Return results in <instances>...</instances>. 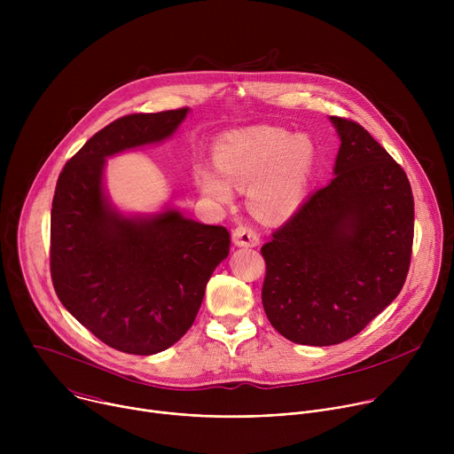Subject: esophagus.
I'll return each instance as SVG.
<instances>
[{
	"instance_id": "34e87169",
	"label": "esophagus",
	"mask_w": 454,
	"mask_h": 454,
	"mask_svg": "<svg viewBox=\"0 0 454 454\" xmlns=\"http://www.w3.org/2000/svg\"><path fill=\"white\" fill-rule=\"evenodd\" d=\"M233 242L235 246H246V247H253L258 242H261V237H258L256 230H253L251 226H237L233 230Z\"/></svg>"
}]
</instances>
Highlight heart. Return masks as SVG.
<instances>
[{
    "instance_id": "heart-1",
    "label": "heart",
    "mask_w": 454,
    "mask_h": 454,
    "mask_svg": "<svg viewBox=\"0 0 454 454\" xmlns=\"http://www.w3.org/2000/svg\"><path fill=\"white\" fill-rule=\"evenodd\" d=\"M216 170L200 165L196 179L217 203L228 205L233 188L247 189L249 210L266 221H282L301 205L309 186L314 145L305 135H289L280 127H251L233 131L214 147Z\"/></svg>"
}]
</instances>
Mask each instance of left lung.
<instances>
[{"instance_id":"8db88e82","label":"left lung","mask_w":454,"mask_h":454,"mask_svg":"<svg viewBox=\"0 0 454 454\" xmlns=\"http://www.w3.org/2000/svg\"><path fill=\"white\" fill-rule=\"evenodd\" d=\"M341 147L334 179L262 246V305L298 345L359 334L401 293L413 246V193L403 167L363 125L331 116Z\"/></svg>"}]
</instances>
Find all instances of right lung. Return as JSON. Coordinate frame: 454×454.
<instances>
[{
	"label": "right lung",
	"instance_id": "right-lung-1",
	"mask_svg": "<svg viewBox=\"0 0 454 454\" xmlns=\"http://www.w3.org/2000/svg\"><path fill=\"white\" fill-rule=\"evenodd\" d=\"M188 107L121 116L64 165L51 201L50 271L70 314L125 354H158L183 338L214 270L230 253L224 226L167 208L125 217L107 201L106 158L174 135Z\"/></svg>",
	"mask_w": 454,
	"mask_h": 454
}]
</instances>
